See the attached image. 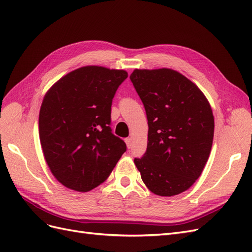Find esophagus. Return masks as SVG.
<instances>
[{
	"mask_svg": "<svg viewBox=\"0 0 252 252\" xmlns=\"http://www.w3.org/2000/svg\"><path fill=\"white\" fill-rule=\"evenodd\" d=\"M125 142H126V145H127V147H128V149H130L131 148V139L130 138H127V139H125Z\"/></svg>",
	"mask_w": 252,
	"mask_h": 252,
	"instance_id": "34e87169",
	"label": "esophagus"
}]
</instances>
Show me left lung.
<instances>
[{
  "label": "left lung",
  "instance_id": "8db88e82",
  "mask_svg": "<svg viewBox=\"0 0 252 252\" xmlns=\"http://www.w3.org/2000/svg\"><path fill=\"white\" fill-rule=\"evenodd\" d=\"M130 80L146 110V152L134 164L150 191L184 192L199 179L210 155L215 120L194 83L180 72L135 69Z\"/></svg>",
  "mask_w": 252,
  "mask_h": 252
}]
</instances>
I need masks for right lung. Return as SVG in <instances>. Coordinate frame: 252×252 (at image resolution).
<instances>
[{"instance_id": "right-lung-1", "label": "right lung", "mask_w": 252, "mask_h": 252, "mask_svg": "<svg viewBox=\"0 0 252 252\" xmlns=\"http://www.w3.org/2000/svg\"><path fill=\"white\" fill-rule=\"evenodd\" d=\"M125 70L86 66L60 79L45 95L39 116L43 154L65 187L86 192L109 177L125 142L110 128L111 104Z\"/></svg>"}]
</instances>
